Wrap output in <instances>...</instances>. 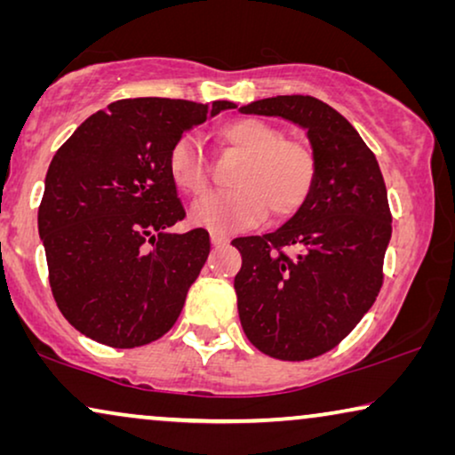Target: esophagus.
<instances>
[{"instance_id":"34e87169","label":"esophagus","mask_w":455,"mask_h":455,"mask_svg":"<svg viewBox=\"0 0 455 455\" xmlns=\"http://www.w3.org/2000/svg\"><path fill=\"white\" fill-rule=\"evenodd\" d=\"M228 242H229L228 235H223V234H215V232L211 234V244H213V246H226Z\"/></svg>"}]
</instances>
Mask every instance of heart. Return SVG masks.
Masks as SVG:
<instances>
[{"mask_svg":"<svg viewBox=\"0 0 455 455\" xmlns=\"http://www.w3.org/2000/svg\"><path fill=\"white\" fill-rule=\"evenodd\" d=\"M220 136L244 155L234 173L238 188L213 192L192 204L190 221L211 232H238L271 213L288 217L307 201L315 182V155L300 140L283 139L282 130L259 117L223 124ZM172 182L186 195H203L209 186L204 157L190 134L173 140L167 153Z\"/></svg>","mask_w":455,"mask_h":455,"instance_id":"heart-1","label":"heart"}]
</instances>
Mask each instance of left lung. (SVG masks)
I'll use <instances>...</instances> for the list:
<instances>
[{
  "label": "left lung",
  "instance_id": "8db88e82",
  "mask_svg": "<svg viewBox=\"0 0 455 455\" xmlns=\"http://www.w3.org/2000/svg\"><path fill=\"white\" fill-rule=\"evenodd\" d=\"M238 111L283 117L307 130L313 148L315 182L300 209L275 232L232 240L246 338L267 356L310 360L338 346L381 290L387 188L356 128L319 99L279 95Z\"/></svg>",
  "mask_w": 455,
  "mask_h": 455
}]
</instances>
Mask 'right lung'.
I'll return each mask as SVG.
<instances>
[{"mask_svg": "<svg viewBox=\"0 0 455 455\" xmlns=\"http://www.w3.org/2000/svg\"><path fill=\"white\" fill-rule=\"evenodd\" d=\"M232 101L140 97L109 103L53 155L39 207L49 283L68 323L111 347L151 344L173 327L209 257L184 220L167 153Z\"/></svg>", "mask_w": 455, "mask_h": 455, "instance_id": "1", "label": "right lung"}]
</instances>
